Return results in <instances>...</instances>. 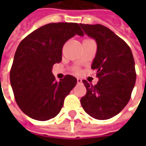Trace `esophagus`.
I'll return each mask as SVG.
<instances>
[{"mask_svg":"<svg viewBox=\"0 0 146 146\" xmlns=\"http://www.w3.org/2000/svg\"><path fill=\"white\" fill-rule=\"evenodd\" d=\"M77 83H78V84H81V83H82V80H81V79L78 78V79H77Z\"/></svg>","mask_w":146,"mask_h":146,"instance_id":"esophagus-1","label":"esophagus"}]
</instances>
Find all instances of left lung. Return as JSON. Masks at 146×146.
Returning a JSON list of instances; mask_svg holds the SVG:
<instances>
[{"label": "left lung", "instance_id": "left-lung-1", "mask_svg": "<svg viewBox=\"0 0 146 146\" xmlns=\"http://www.w3.org/2000/svg\"><path fill=\"white\" fill-rule=\"evenodd\" d=\"M97 43L92 69L97 70L94 86L83 80L87 93L80 99L83 109L96 119L118 115L129 102L136 83L135 62L129 46L108 27L101 24H80Z\"/></svg>", "mask_w": 146, "mask_h": 146}]
</instances>
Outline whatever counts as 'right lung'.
I'll list each match as a JSON object with an SVG mask.
<instances>
[{
    "label": "right lung",
    "instance_id": "add662e5",
    "mask_svg": "<svg viewBox=\"0 0 146 146\" xmlns=\"http://www.w3.org/2000/svg\"><path fill=\"white\" fill-rule=\"evenodd\" d=\"M84 33L78 23H48L32 31L19 44L10 70V84L21 110L33 119L48 120L58 115L65 98L76 85L66 75L57 82L52 72L62 61L64 44Z\"/></svg>",
    "mask_w": 146,
    "mask_h": 146
}]
</instances>
